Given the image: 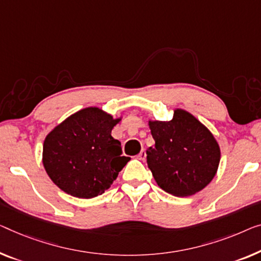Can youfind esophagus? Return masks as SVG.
I'll list each match as a JSON object with an SVG mask.
<instances>
[{
  "label": "esophagus",
  "mask_w": 261,
  "mask_h": 261,
  "mask_svg": "<svg viewBox=\"0 0 261 261\" xmlns=\"http://www.w3.org/2000/svg\"><path fill=\"white\" fill-rule=\"evenodd\" d=\"M137 158L139 159V161H145V159H146V152H145V150H142L141 152L138 153Z\"/></svg>",
  "instance_id": "obj_1"
}]
</instances>
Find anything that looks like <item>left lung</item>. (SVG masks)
<instances>
[{
	"label": "left lung",
	"instance_id": "8db88e82",
	"mask_svg": "<svg viewBox=\"0 0 261 261\" xmlns=\"http://www.w3.org/2000/svg\"><path fill=\"white\" fill-rule=\"evenodd\" d=\"M154 146L146 150L149 169L159 188L188 197L215 178L220 147L212 132L184 109H173L170 120H147Z\"/></svg>",
	"mask_w": 261,
	"mask_h": 261
}]
</instances>
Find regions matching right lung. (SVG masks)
<instances>
[{"instance_id":"obj_1","label":"right lung","mask_w":261,"mask_h":261,"mask_svg":"<svg viewBox=\"0 0 261 261\" xmlns=\"http://www.w3.org/2000/svg\"><path fill=\"white\" fill-rule=\"evenodd\" d=\"M123 116L114 118L97 107L70 115L46 135L42 163L54 184L76 198L104 193L130 157L122 155L120 142L111 136Z\"/></svg>"}]
</instances>
